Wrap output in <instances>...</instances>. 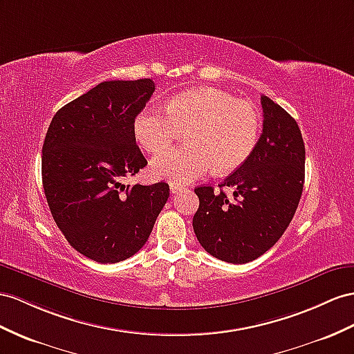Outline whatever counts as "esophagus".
<instances>
[{"instance_id":"obj_1","label":"esophagus","mask_w":354,"mask_h":354,"mask_svg":"<svg viewBox=\"0 0 354 354\" xmlns=\"http://www.w3.org/2000/svg\"><path fill=\"white\" fill-rule=\"evenodd\" d=\"M184 189V187L183 185H178V184H175V183H171L170 184V192L174 193V194H178V193H180Z\"/></svg>"}]
</instances>
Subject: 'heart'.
I'll list each match as a JSON object with an SVG mask.
<instances>
[{
    "label": "heart",
    "mask_w": 354,
    "mask_h": 354,
    "mask_svg": "<svg viewBox=\"0 0 354 354\" xmlns=\"http://www.w3.org/2000/svg\"><path fill=\"white\" fill-rule=\"evenodd\" d=\"M260 115L248 102L214 88L178 94L166 113L148 107L136 116L133 130L142 147L158 152L188 131L187 147L158 153L151 161L152 175L175 184H188L214 166L227 174L242 166L256 148Z\"/></svg>",
    "instance_id": "heart-1"
}]
</instances>
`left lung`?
Instances as JSON below:
<instances>
[{"instance_id": "left-lung-1", "label": "left lung", "mask_w": 354, "mask_h": 354, "mask_svg": "<svg viewBox=\"0 0 354 354\" xmlns=\"http://www.w3.org/2000/svg\"><path fill=\"white\" fill-rule=\"evenodd\" d=\"M263 133L248 160L220 188L197 187L198 209L193 229L211 256L227 263H248L283 236L301 201L305 180V145L297 122L283 107L261 95Z\"/></svg>"}]
</instances>
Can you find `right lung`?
Instances as JSON below:
<instances>
[{
	"mask_svg": "<svg viewBox=\"0 0 354 354\" xmlns=\"http://www.w3.org/2000/svg\"><path fill=\"white\" fill-rule=\"evenodd\" d=\"M156 91L152 79L109 80L52 118L41 178L50 214L68 243L98 263H118L147 243L169 184L124 185L148 165L133 124Z\"/></svg>",
	"mask_w": 354,
	"mask_h": 354,
	"instance_id": "add662e5",
	"label": "right lung"
}]
</instances>
